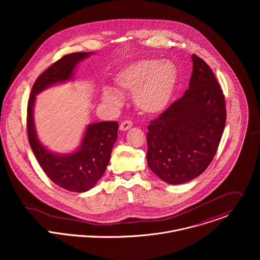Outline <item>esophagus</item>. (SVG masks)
<instances>
[{
    "mask_svg": "<svg viewBox=\"0 0 260 260\" xmlns=\"http://www.w3.org/2000/svg\"><path fill=\"white\" fill-rule=\"evenodd\" d=\"M132 125H133V123L131 121H129V120L123 121L120 124V130L121 131H127L128 129H130L132 127Z\"/></svg>",
    "mask_w": 260,
    "mask_h": 260,
    "instance_id": "34e87169",
    "label": "esophagus"
}]
</instances>
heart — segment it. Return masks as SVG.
<instances>
[{
    "label": "heart",
    "mask_w": 260,
    "mask_h": 260,
    "mask_svg": "<svg viewBox=\"0 0 260 260\" xmlns=\"http://www.w3.org/2000/svg\"><path fill=\"white\" fill-rule=\"evenodd\" d=\"M114 82L119 92L132 93L133 102L139 111L157 115L171 102L178 82V70L175 64L167 60L158 62L143 59L122 68L115 76ZM117 91L111 87H104V102L119 107L123 99Z\"/></svg>",
    "instance_id": "obj_1"
}]
</instances>
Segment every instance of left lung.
Here are the masks:
<instances>
[{"label": "left lung", "instance_id": "8db88e82", "mask_svg": "<svg viewBox=\"0 0 260 260\" xmlns=\"http://www.w3.org/2000/svg\"><path fill=\"white\" fill-rule=\"evenodd\" d=\"M189 88L148 125L149 168L169 184L199 176L211 163L226 121L225 98L209 66L192 55Z\"/></svg>", "mask_w": 260, "mask_h": 260}]
</instances>
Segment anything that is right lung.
<instances>
[{"mask_svg": "<svg viewBox=\"0 0 260 260\" xmlns=\"http://www.w3.org/2000/svg\"><path fill=\"white\" fill-rule=\"evenodd\" d=\"M92 54V52L68 54L52 64L38 77L28 101V139L38 162L54 183L72 192L90 190L104 174L118 137V123L107 121L88 125L77 151L60 155L49 151L40 143L33 117L34 105L36 95L54 84L71 80L77 64Z\"/></svg>", "mask_w": 260, "mask_h": 260, "instance_id": "add662e5", "label": "right lung"}]
</instances>
